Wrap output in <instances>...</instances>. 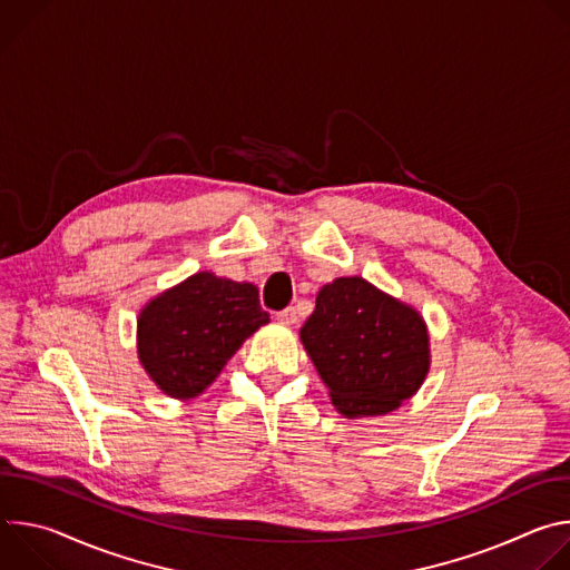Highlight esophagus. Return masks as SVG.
<instances>
[{"instance_id": "1", "label": "esophagus", "mask_w": 570, "mask_h": 570, "mask_svg": "<svg viewBox=\"0 0 570 570\" xmlns=\"http://www.w3.org/2000/svg\"><path fill=\"white\" fill-rule=\"evenodd\" d=\"M277 320L284 324H295L297 322V308L295 306H286L277 313Z\"/></svg>"}]
</instances>
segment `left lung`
Wrapping results in <instances>:
<instances>
[{
  "mask_svg": "<svg viewBox=\"0 0 570 570\" xmlns=\"http://www.w3.org/2000/svg\"><path fill=\"white\" fill-rule=\"evenodd\" d=\"M306 354L347 417H372L411 399L429 372L422 315L361 277L322 286L299 332Z\"/></svg>",
  "mask_w": 570,
  "mask_h": 570,
  "instance_id": "1",
  "label": "left lung"
}]
</instances>
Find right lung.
<instances>
[{
	"label": "right lung",
	"mask_w": 570,
	"mask_h": 570,
	"mask_svg": "<svg viewBox=\"0 0 570 570\" xmlns=\"http://www.w3.org/2000/svg\"><path fill=\"white\" fill-rule=\"evenodd\" d=\"M271 317L253 284L198 273L139 315L137 350L148 376L176 399L200 394Z\"/></svg>",
	"instance_id": "1"
}]
</instances>
